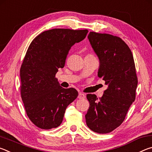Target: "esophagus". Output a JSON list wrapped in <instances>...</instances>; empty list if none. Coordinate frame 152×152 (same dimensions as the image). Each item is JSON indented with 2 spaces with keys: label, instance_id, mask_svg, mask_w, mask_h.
<instances>
[{
  "label": "esophagus",
  "instance_id": "1",
  "mask_svg": "<svg viewBox=\"0 0 152 152\" xmlns=\"http://www.w3.org/2000/svg\"><path fill=\"white\" fill-rule=\"evenodd\" d=\"M85 97H86L85 94H83V93H82V92H80V93H79L78 96V99H85Z\"/></svg>",
  "mask_w": 152,
  "mask_h": 152
}]
</instances>
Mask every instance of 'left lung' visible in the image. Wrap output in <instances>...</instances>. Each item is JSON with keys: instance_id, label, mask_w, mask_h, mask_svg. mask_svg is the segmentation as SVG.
Instances as JSON below:
<instances>
[{"instance_id": "left-lung-1", "label": "left lung", "mask_w": 152, "mask_h": 152, "mask_svg": "<svg viewBox=\"0 0 152 152\" xmlns=\"http://www.w3.org/2000/svg\"><path fill=\"white\" fill-rule=\"evenodd\" d=\"M90 43L99 60L98 76L107 88L98 99L86 95L90 107L85 115L86 125L98 133L111 132L124 121L135 99L137 78L132 52L117 36L90 32Z\"/></svg>"}]
</instances>
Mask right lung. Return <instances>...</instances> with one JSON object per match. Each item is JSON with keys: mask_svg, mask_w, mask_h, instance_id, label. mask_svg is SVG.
Segmentation results:
<instances>
[{"mask_svg": "<svg viewBox=\"0 0 152 152\" xmlns=\"http://www.w3.org/2000/svg\"><path fill=\"white\" fill-rule=\"evenodd\" d=\"M88 30L53 29L31 43L20 70V93L27 115L42 129L60 126L67 107L78 92L60 86L56 74L63 68L71 47L83 40Z\"/></svg>", "mask_w": 152, "mask_h": 152, "instance_id": "obj_1", "label": "right lung"}]
</instances>
